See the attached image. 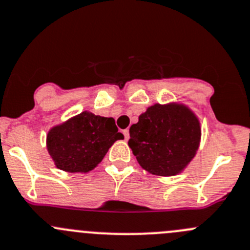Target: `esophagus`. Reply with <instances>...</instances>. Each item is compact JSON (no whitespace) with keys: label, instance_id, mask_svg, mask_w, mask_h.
<instances>
[{"label":"esophagus","instance_id":"esophagus-1","mask_svg":"<svg viewBox=\"0 0 250 250\" xmlns=\"http://www.w3.org/2000/svg\"><path fill=\"white\" fill-rule=\"evenodd\" d=\"M123 135H125V140L129 139V129H125V130H123Z\"/></svg>","mask_w":250,"mask_h":250}]
</instances>
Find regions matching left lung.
<instances>
[{"label": "left lung", "mask_w": 250, "mask_h": 250, "mask_svg": "<svg viewBox=\"0 0 250 250\" xmlns=\"http://www.w3.org/2000/svg\"><path fill=\"white\" fill-rule=\"evenodd\" d=\"M128 145L143 168L174 176L194 157L202 132L198 118L186 106L156 104L130 125Z\"/></svg>", "instance_id": "8db88e82"}]
</instances>
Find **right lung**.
Returning <instances> with one entry per match:
<instances>
[{"label":"right lung","instance_id":"1","mask_svg":"<svg viewBox=\"0 0 250 250\" xmlns=\"http://www.w3.org/2000/svg\"><path fill=\"white\" fill-rule=\"evenodd\" d=\"M123 139L113 118L84 111L56 125L47 134V150L56 166L67 172H89L98 166L111 145Z\"/></svg>","mask_w":250,"mask_h":250}]
</instances>
